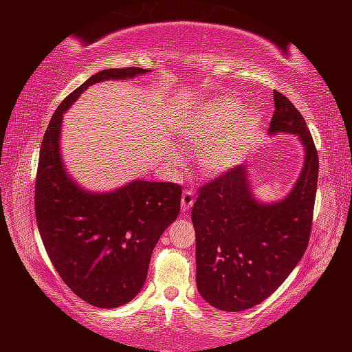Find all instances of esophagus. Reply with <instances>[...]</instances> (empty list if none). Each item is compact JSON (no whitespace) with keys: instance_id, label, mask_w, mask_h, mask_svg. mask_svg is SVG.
Instances as JSON below:
<instances>
[{"instance_id":"34e87169","label":"esophagus","mask_w":352,"mask_h":352,"mask_svg":"<svg viewBox=\"0 0 352 352\" xmlns=\"http://www.w3.org/2000/svg\"><path fill=\"white\" fill-rule=\"evenodd\" d=\"M192 205H194V192L186 189L182 192V197H181V210L189 211Z\"/></svg>"}]
</instances>
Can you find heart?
<instances>
[{
    "mask_svg": "<svg viewBox=\"0 0 352 352\" xmlns=\"http://www.w3.org/2000/svg\"><path fill=\"white\" fill-rule=\"evenodd\" d=\"M242 112L243 105L237 99L218 98L200 105L182 124V138L200 146L197 162L205 175L232 170L252 148L259 122Z\"/></svg>",
    "mask_w": 352,
    "mask_h": 352,
    "instance_id": "b5f03b06",
    "label": "heart"
}]
</instances>
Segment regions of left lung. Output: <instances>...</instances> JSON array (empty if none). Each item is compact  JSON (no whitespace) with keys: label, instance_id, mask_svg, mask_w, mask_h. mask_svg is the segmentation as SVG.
Here are the masks:
<instances>
[{"label":"left lung","instance_id":"left-lung-1","mask_svg":"<svg viewBox=\"0 0 352 352\" xmlns=\"http://www.w3.org/2000/svg\"><path fill=\"white\" fill-rule=\"evenodd\" d=\"M269 134H295L305 147V166L290 194L261 204L248 170L235 166L199 189L195 228L197 288L221 311L259 305L290 276L309 243L319 176V155L309 128L288 98L274 91Z\"/></svg>","mask_w":352,"mask_h":352}]
</instances>
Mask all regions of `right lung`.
<instances>
[{"label":"right lung","mask_w":352,"mask_h":352,"mask_svg":"<svg viewBox=\"0 0 352 352\" xmlns=\"http://www.w3.org/2000/svg\"><path fill=\"white\" fill-rule=\"evenodd\" d=\"M146 69H107L62 100L43 138L35 184V214L43 245L67 287L91 306L112 309L141 292L153 248L181 210L175 182L136 179L117 190H83L64 170V112L91 85L126 80Z\"/></svg>","instance_id":"right-lung-1"}]
</instances>
